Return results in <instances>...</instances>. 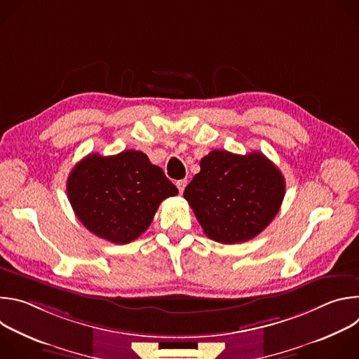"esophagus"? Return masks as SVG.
Masks as SVG:
<instances>
[{
    "instance_id": "esophagus-1",
    "label": "esophagus",
    "mask_w": 359,
    "mask_h": 359,
    "mask_svg": "<svg viewBox=\"0 0 359 359\" xmlns=\"http://www.w3.org/2000/svg\"><path fill=\"white\" fill-rule=\"evenodd\" d=\"M186 184H187V180H186V179H180V180H177V182H176V186H177V189H179V191H180V193H183V190H184Z\"/></svg>"
}]
</instances>
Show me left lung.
Wrapping results in <instances>:
<instances>
[{"label": "left lung", "instance_id": "left-lung-1", "mask_svg": "<svg viewBox=\"0 0 359 359\" xmlns=\"http://www.w3.org/2000/svg\"><path fill=\"white\" fill-rule=\"evenodd\" d=\"M285 180L263 153L212 150L184 189V198L209 238L234 244L259 236L277 216Z\"/></svg>", "mask_w": 359, "mask_h": 359}]
</instances>
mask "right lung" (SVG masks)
<instances>
[{
    "label": "right lung",
    "instance_id": "obj_1",
    "mask_svg": "<svg viewBox=\"0 0 359 359\" xmlns=\"http://www.w3.org/2000/svg\"><path fill=\"white\" fill-rule=\"evenodd\" d=\"M67 193L76 217L90 233L128 244L146 231L159 204L179 190L143 151L123 150L114 156L90 153L76 163Z\"/></svg>",
    "mask_w": 359,
    "mask_h": 359
}]
</instances>
